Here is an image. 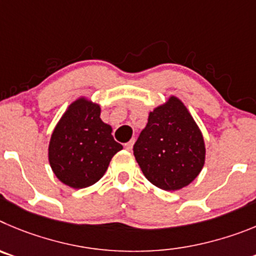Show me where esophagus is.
I'll use <instances>...</instances> for the list:
<instances>
[{
	"mask_svg": "<svg viewBox=\"0 0 256 256\" xmlns=\"http://www.w3.org/2000/svg\"><path fill=\"white\" fill-rule=\"evenodd\" d=\"M132 146H134V140H130V142H126L125 144V148L128 149V150H131V149H132Z\"/></svg>",
	"mask_w": 256,
	"mask_h": 256,
	"instance_id": "obj_1",
	"label": "esophagus"
}]
</instances>
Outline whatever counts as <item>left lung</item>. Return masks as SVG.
<instances>
[{
	"label": "left lung",
	"mask_w": 256,
	"mask_h": 256,
	"mask_svg": "<svg viewBox=\"0 0 256 256\" xmlns=\"http://www.w3.org/2000/svg\"><path fill=\"white\" fill-rule=\"evenodd\" d=\"M134 156L148 181L162 190H180L196 178L206 162L204 138L177 96L149 112Z\"/></svg>",
	"instance_id": "left-lung-1"
}]
</instances>
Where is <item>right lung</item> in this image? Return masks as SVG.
I'll return each mask as SVG.
<instances>
[{
  "label": "right lung",
  "mask_w": 256,
  "mask_h": 256,
  "mask_svg": "<svg viewBox=\"0 0 256 256\" xmlns=\"http://www.w3.org/2000/svg\"><path fill=\"white\" fill-rule=\"evenodd\" d=\"M121 149L111 126L100 120V106L82 96L68 106L50 135L48 160L62 184L84 188L102 178Z\"/></svg>",
  "instance_id": "right-lung-1"
}]
</instances>
